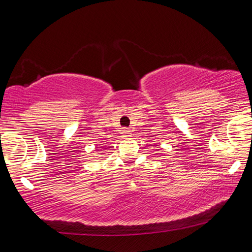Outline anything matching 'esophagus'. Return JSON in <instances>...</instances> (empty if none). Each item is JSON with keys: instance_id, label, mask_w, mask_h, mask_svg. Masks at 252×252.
Here are the masks:
<instances>
[{"instance_id": "esophagus-1", "label": "esophagus", "mask_w": 252, "mask_h": 252, "mask_svg": "<svg viewBox=\"0 0 252 252\" xmlns=\"http://www.w3.org/2000/svg\"><path fill=\"white\" fill-rule=\"evenodd\" d=\"M122 134H123V136H130L131 135V131L127 130V129H123L122 130Z\"/></svg>"}]
</instances>
